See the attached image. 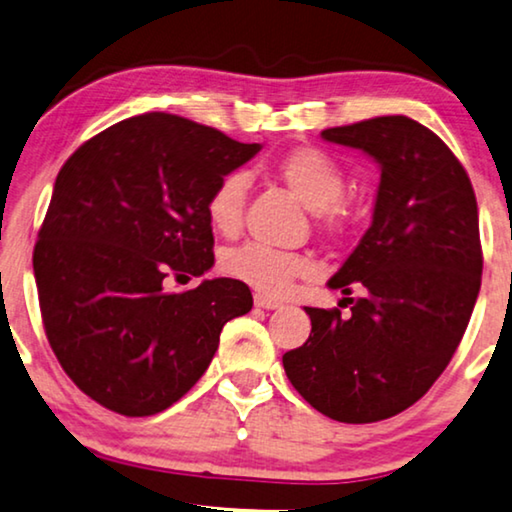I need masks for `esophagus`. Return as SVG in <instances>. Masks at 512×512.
I'll list each match as a JSON object with an SVG mask.
<instances>
[{"label": "esophagus", "instance_id": "obj_1", "mask_svg": "<svg viewBox=\"0 0 512 512\" xmlns=\"http://www.w3.org/2000/svg\"><path fill=\"white\" fill-rule=\"evenodd\" d=\"M254 302H256V306H261V309H279V306H281L279 300H274V297H267L263 293H256Z\"/></svg>", "mask_w": 512, "mask_h": 512}]
</instances>
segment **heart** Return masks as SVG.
<instances>
[{
  "label": "heart",
  "instance_id": "heart-1",
  "mask_svg": "<svg viewBox=\"0 0 512 512\" xmlns=\"http://www.w3.org/2000/svg\"><path fill=\"white\" fill-rule=\"evenodd\" d=\"M274 171L320 224L336 229L345 219L341 194L345 190V169L334 155L318 146H295L274 162ZM247 203V176L229 171L219 176L206 199V215L219 233L233 235L242 226ZM222 267L233 279H240L263 293L277 295L290 281L309 272V261L295 251H281L263 242H245L229 249Z\"/></svg>",
  "mask_w": 512,
  "mask_h": 512
}]
</instances>
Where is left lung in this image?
Returning <instances> with one entry per match:
<instances>
[{
    "label": "left lung",
    "mask_w": 512,
    "mask_h": 512,
    "mask_svg": "<svg viewBox=\"0 0 512 512\" xmlns=\"http://www.w3.org/2000/svg\"><path fill=\"white\" fill-rule=\"evenodd\" d=\"M382 167L373 224L329 288L338 309H311V336L283 368L313 410L341 423L396 416L426 393L458 350L481 290L478 206L458 157L426 125L375 116L322 130Z\"/></svg>",
    "instance_id": "obj_1"
}]
</instances>
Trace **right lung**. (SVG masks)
Masks as SVG:
<instances>
[{
  "instance_id": "right-lung-1",
  "label": "right lung",
  "mask_w": 512,
  "mask_h": 512,
  "mask_svg": "<svg viewBox=\"0 0 512 512\" xmlns=\"http://www.w3.org/2000/svg\"><path fill=\"white\" fill-rule=\"evenodd\" d=\"M258 151L151 112L98 132L61 167L34 247L38 304L61 368L107 410L174 405L206 373L222 327L254 304L238 279L185 293L164 279L210 270L208 194Z\"/></svg>"
}]
</instances>
